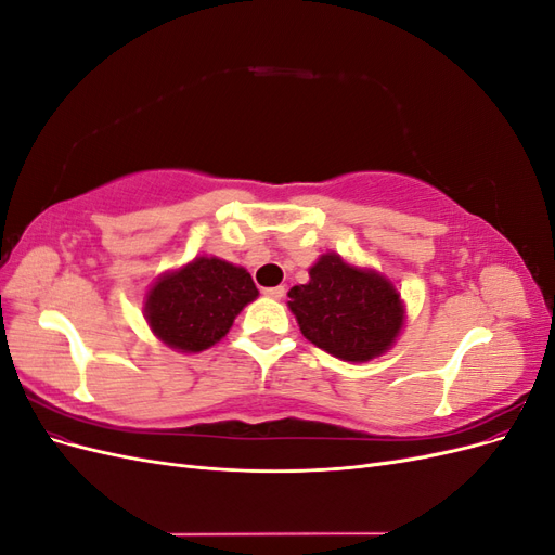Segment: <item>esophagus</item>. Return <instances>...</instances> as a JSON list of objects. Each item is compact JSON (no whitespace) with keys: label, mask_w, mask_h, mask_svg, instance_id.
I'll use <instances>...</instances> for the list:
<instances>
[{"label":"esophagus","mask_w":555,"mask_h":555,"mask_svg":"<svg viewBox=\"0 0 555 555\" xmlns=\"http://www.w3.org/2000/svg\"><path fill=\"white\" fill-rule=\"evenodd\" d=\"M263 294H266L268 298L280 300V298H284V294H287V289H284V287H268V289H263Z\"/></svg>","instance_id":"obj_1"}]
</instances>
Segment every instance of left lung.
I'll return each mask as SVG.
<instances>
[{
  "mask_svg": "<svg viewBox=\"0 0 555 555\" xmlns=\"http://www.w3.org/2000/svg\"><path fill=\"white\" fill-rule=\"evenodd\" d=\"M300 333L343 361H371L391 347L402 326L400 294L375 271H361L338 255L310 268V282L289 289Z\"/></svg>",
  "mask_w": 555,
  "mask_h": 555,
  "instance_id": "obj_1",
  "label": "left lung"
}]
</instances>
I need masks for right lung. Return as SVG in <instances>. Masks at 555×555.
Segmentation results:
<instances>
[{
  "mask_svg": "<svg viewBox=\"0 0 555 555\" xmlns=\"http://www.w3.org/2000/svg\"><path fill=\"white\" fill-rule=\"evenodd\" d=\"M257 296L245 268L198 257L153 284L145 317L153 333L169 347L201 351L220 343L233 319Z\"/></svg>",
  "mask_w": 555,
  "mask_h": 555,
  "instance_id": "add662e5",
  "label": "right lung"
}]
</instances>
